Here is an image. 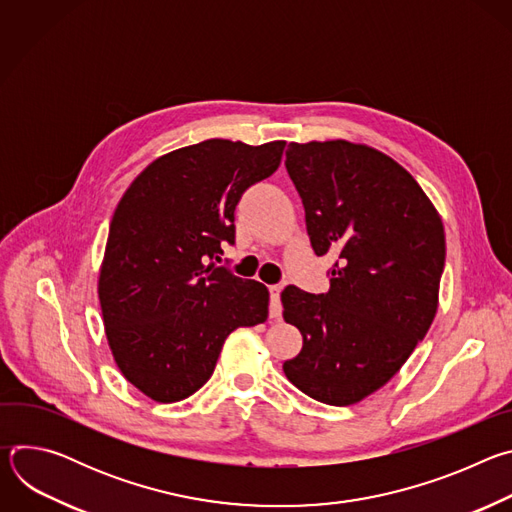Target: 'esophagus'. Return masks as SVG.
Returning <instances> with one entry per match:
<instances>
[{
	"label": "esophagus",
	"mask_w": 512,
	"mask_h": 512,
	"mask_svg": "<svg viewBox=\"0 0 512 512\" xmlns=\"http://www.w3.org/2000/svg\"><path fill=\"white\" fill-rule=\"evenodd\" d=\"M281 289L283 285H271L269 287V318L273 320H279L281 318V302H279V296H281Z\"/></svg>",
	"instance_id": "esophagus-1"
}]
</instances>
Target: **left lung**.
I'll return each instance as SVG.
<instances>
[{
    "mask_svg": "<svg viewBox=\"0 0 512 512\" xmlns=\"http://www.w3.org/2000/svg\"><path fill=\"white\" fill-rule=\"evenodd\" d=\"M285 168L316 255L338 261L328 294L287 285L283 318L304 346L285 377L326 405H352L381 389L427 334L446 263L442 218L389 156L367 145L289 143Z\"/></svg>",
    "mask_w": 512,
    "mask_h": 512,
    "instance_id": "obj_1",
    "label": "left lung"
}]
</instances>
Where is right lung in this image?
<instances>
[{"instance_id": "obj_1", "label": "right lung", "mask_w": 512, "mask_h": 512, "mask_svg": "<svg viewBox=\"0 0 512 512\" xmlns=\"http://www.w3.org/2000/svg\"><path fill=\"white\" fill-rule=\"evenodd\" d=\"M283 148L206 139L152 162L119 200L99 300L119 371L154 401L196 393L227 336L267 320V287L214 259L235 245L243 192L279 168Z\"/></svg>"}]
</instances>
